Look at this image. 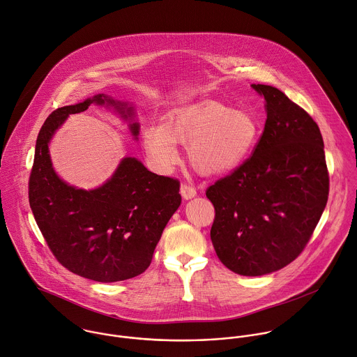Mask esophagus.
<instances>
[{
	"label": "esophagus",
	"instance_id": "1",
	"mask_svg": "<svg viewBox=\"0 0 357 357\" xmlns=\"http://www.w3.org/2000/svg\"><path fill=\"white\" fill-rule=\"evenodd\" d=\"M181 195H182V197L185 200H189V199H193L197 195V192H196V189L193 186H190L188 183H182L181 185Z\"/></svg>",
	"mask_w": 357,
	"mask_h": 357
}]
</instances>
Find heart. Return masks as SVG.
Here are the masks:
<instances>
[{"mask_svg":"<svg viewBox=\"0 0 357 357\" xmlns=\"http://www.w3.org/2000/svg\"><path fill=\"white\" fill-rule=\"evenodd\" d=\"M261 132L253 114L210 101L169 114L162 126H147L142 144L150 165L160 172L169 171L179 161L176 144H182L188 147L196 172L222 176L252 155Z\"/></svg>","mask_w":357,"mask_h":357,"instance_id":"1","label":"heart"}]
</instances>
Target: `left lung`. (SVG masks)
I'll return each instance as SVG.
<instances>
[{
  "instance_id": "1",
  "label": "left lung",
  "mask_w": 357,
  "mask_h": 357,
  "mask_svg": "<svg viewBox=\"0 0 357 357\" xmlns=\"http://www.w3.org/2000/svg\"><path fill=\"white\" fill-rule=\"evenodd\" d=\"M267 119L253 154L206 190L211 242L231 271L259 277L292 263L310 241L330 192L319 125L281 90L252 84Z\"/></svg>"
}]
</instances>
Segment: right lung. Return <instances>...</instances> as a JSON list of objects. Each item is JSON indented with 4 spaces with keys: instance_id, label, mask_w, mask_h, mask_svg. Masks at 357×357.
<instances>
[{
    "instance_id": "1",
    "label": "right lung",
    "mask_w": 357,
    "mask_h": 357,
    "mask_svg": "<svg viewBox=\"0 0 357 357\" xmlns=\"http://www.w3.org/2000/svg\"><path fill=\"white\" fill-rule=\"evenodd\" d=\"M93 102L114 107L123 119L135 116L132 105L105 94L52 111L37 136L29 203L50 250L65 268L97 282H116L147 270L182 199L176 179L150 172L135 157L122 158L112 176L91 190L56 175L48 143L70 114ZM129 130L137 139L139 123H129Z\"/></svg>"
}]
</instances>
